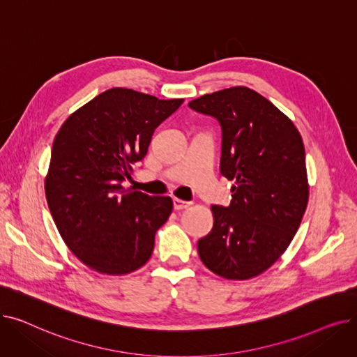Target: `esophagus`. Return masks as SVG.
<instances>
[{
  "mask_svg": "<svg viewBox=\"0 0 357 357\" xmlns=\"http://www.w3.org/2000/svg\"><path fill=\"white\" fill-rule=\"evenodd\" d=\"M192 202H190V201H183V199H179V198H174V208L175 210H183V208H188L190 205H191Z\"/></svg>",
  "mask_w": 357,
  "mask_h": 357,
  "instance_id": "obj_1",
  "label": "esophagus"
}]
</instances>
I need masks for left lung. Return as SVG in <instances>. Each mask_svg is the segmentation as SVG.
Returning <instances> with one entry per match:
<instances>
[{
	"label": "left lung",
	"instance_id": "left-lung-1",
	"mask_svg": "<svg viewBox=\"0 0 357 357\" xmlns=\"http://www.w3.org/2000/svg\"><path fill=\"white\" fill-rule=\"evenodd\" d=\"M188 105L218 120L220 171L234 182L229 207H211L214 226L198 240V255L224 279L255 278L284 255L307 210L303 137L282 111L248 86L205 93Z\"/></svg>",
	"mask_w": 357,
	"mask_h": 357
}]
</instances>
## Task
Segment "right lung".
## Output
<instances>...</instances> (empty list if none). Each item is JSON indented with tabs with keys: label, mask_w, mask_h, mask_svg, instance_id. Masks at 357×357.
Segmentation results:
<instances>
[{
	"label": "right lung",
	"mask_w": 357,
	"mask_h": 357,
	"mask_svg": "<svg viewBox=\"0 0 357 357\" xmlns=\"http://www.w3.org/2000/svg\"><path fill=\"white\" fill-rule=\"evenodd\" d=\"M182 102L111 88L59 128L45 179L46 199L65 245L89 269L127 275L152 256L172 198L124 188L123 181L146 156L155 128Z\"/></svg>",
	"instance_id": "1"
}]
</instances>
